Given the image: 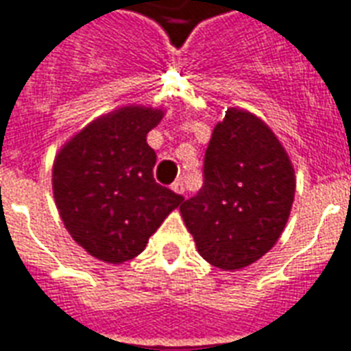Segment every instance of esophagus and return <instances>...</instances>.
<instances>
[{"label": "esophagus", "mask_w": 351, "mask_h": 351, "mask_svg": "<svg viewBox=\"0 0 351 351\" xmlns=\"http://www.w3.org/2000/svg\"><path fill=\"white\" fill-rule=\"evenodd\" d=\"M172 191L176 194H185V185H183V181H181V179H178V181L173 183Z\"/></svg>", "instance_id": "1"}]
</instances>
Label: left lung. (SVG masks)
Instances as JSON below:
<instances>
[{
    "label": "left lung",
    "mask_w": 351,
    "mask_h": 351,
    "mask_svg": "<svg viewBox=\"0 0 351 351\" xmlns=\"http://www.w3.org/2000/svg\"><path fill=\"white\" fill-rule=\"evenodd\" d=\"M295 196V172L267 123L228 108L204 158V186L179 211L200 256L222 271L258 262L278 241Z\"/></svg>",
    "instance_id": "8db88e82"
}]
</instances>
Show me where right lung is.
Masks as SVG:
<instances>
[{"label": "right lung", "mask_w": 351, "mask_h": 351, "mask_svg": "<svg viewBox=\"0 0 351 351\" xmlns=\"http://www.w3.org/2000/svg\"><path fill=\"white\" fill-rule=\"evenodd\" d=\"M165 110L129 104L97 117L53 158L52 189L65 228L106 263L136 258L183 196L153 179L147 144Z\"/></svg>", "instance_id": "1"}]
</instances>
